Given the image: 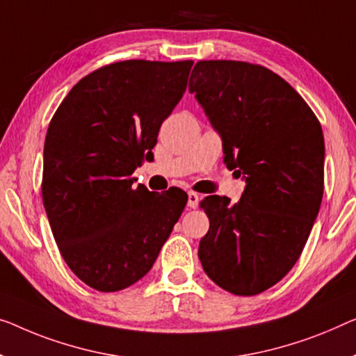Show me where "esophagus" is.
<instances>
[{"mask_svg":"<svg viewBox=\"0 0 356 356\" xmlns=\"http://www.w3.org/2000/svg\"><path fill=\"white\" fill-rule=\"evenodd\" d=\"M198 203H200V195L195 193V192H188V208H198Z\"/></svg>","mask_w":356,"mask_h":356,"instance_id":"obj_1","label":"esophagus"}]
</instances>
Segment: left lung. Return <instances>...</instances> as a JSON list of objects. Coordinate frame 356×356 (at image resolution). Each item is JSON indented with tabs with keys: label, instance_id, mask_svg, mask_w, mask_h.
<instances>
[{
	"label": "left lung",
	"instance_id": "8db88e82",
	"mask_svg": "<svg viewBox=\"0 0 356 356\" xmlns=\"http://www.w3.org/2000/svg\"><path fill=\"white\" fill-rule=\"evenodd\" d=\"M190 92L222 137L224 161L246 180L238 203L201 201L209 230L198 257L235 296L272 288L294 267L320 211L325 139L312 108L277 73L240 60H200Z\"/></svg>",
	"mask_w": 356,
	"mask_h": 356
}]
</instances>
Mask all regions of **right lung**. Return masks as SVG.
<instances>
[{
    "label": "right lung",
    "mask_w": 356,
    "mask_h": 356,
    "mask_svg": "<svg viewBox=\"0 0 356 356\" xmlns=\"http://www.w3.org/2000/svg\"><path fill=\"white\" fill-rule=\"evenodd\" d=\"M193 60H123L73 86L44 140L41 193L54 240L76 277L102 293L150 272L188 196L134 188L161 123L182 99Z\"/></svg>",
    "instance_id": "add662e5"
}]
</instances>
